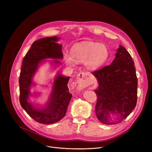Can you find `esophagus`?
<instances>
[{
    "instance_id": "obj_1",
    "label": "esophagus",
    "mask_w": 152,
    "mask_h": 152,
    "mask_svg": "<svg viewBox=\"0 0 152 152\" xmlns=\"http://www.w3.org/2000/svg\"><path fill=\"white\" fill-rule=\"evenodd\" d=\"M87 77H88L87 74L83 72L77 75V82L79 84V88H84L90 84L89 80Z\"/></svg>"
}]
</instances>
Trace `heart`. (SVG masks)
I'll return each instance as SVG.
<instances>
[{"label": "heart", "mask_w": 152, "mask_h": 152, "mask_svg": "<svg viewBox=\"0 0 152 152\" xmlns=\"http://www.w3.org/2000/svg\"><path fill=\"white\" fill-rule=\"evenodd\" d=\"M110 51L108 47L103 44L92 41H83L71 47V54L65 53L64 60L69 66H74L76 63H85L86 66L91 70L99 68L107 62Z\"/></svg>", "instance_id": "obj_1"}]
</instances>
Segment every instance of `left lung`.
Masks as SVG:
<instances>
[{
	"label": "left lung",
	"mask_w": 152,
	"mask_h": 152,
	"mask_svg": "<svg viewBox=\"0 0 152 152\" xmlns=\"http://www.w3.org/2000/svg\"><path fill=\"white\" fill-rule=\"evenodd\" d=\"M99 87L95 91L97 99L95 113L105 124L121 123L128 116L137 103V78L134 63L129 53L122 45L110 65L93 71ZM111 114L118 118L111 122Z\"/></svg>",
	"instance_id": "8db88e82"
}]
</instances>
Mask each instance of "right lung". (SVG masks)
<instances>
[{
    "label": "right lung",
    "mask_w": 152,
    "mask_h": 152,
    "mask_svg": "<svg viewBox=\"0 0 152 152\" xmlns=\"http://www.w3.org/2000/svg\"><path fill=\"white\" fill-rule=\"evenodd\" d=\"M58 37L53 36L40 39L34 41L23 60L20 75V102L22 108L36 122L41 124L57 123L65 116L72 95L68 83L69 77L59 73L56 76L52 90L46 107L36 108L28 102L33 77L41 60L47 58L62 59V45L57 43ZM55 63H60L55 60Z\"/></svg>",
    "instance_id": "1"
}]
</instances>
